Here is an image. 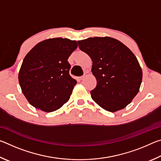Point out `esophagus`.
Here are the masks:
<instances>
[{"instance_id":"34e87169","label":"esophagus","mask_w":161,"mask_h":161,"mask_svg":"<svg viewBox=\"0 0 161 161\" xmlns=\"http://www.w3.org/2000/svg\"><path fill=\"white\" fill-rule=\"evenodd\" d=\"M84 78H85V76L84 75V76H81V77H80L79 79H80V80H84Z\"/></svg>"}]
</instances>
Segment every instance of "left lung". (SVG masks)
Listing matches in <instances>:
<instances>
[{"label":"left lung","instance_id":"1","mask_svg":"<svg viewBox=\"0 0 161 161\" xmlns=\"http://www.w3.org/2000/svg\"><path fill=\"white\" fill-rule=\"evenodd\" d=\"M79 47L90 57L97 86L92 99L103 109L115 112L126 107L138 94L142 70L131 51L118 40L94 37L79 40Z\"/></svg>","mask_w":161,"mask_h":161}]
</instances>
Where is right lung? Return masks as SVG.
Listing matches in <instances>:
<instances>
[{"label": "right lung", "mask_w": 161, "mask_h": 161, "mask_svg": "<svg viewBox=\"0 0 161 161\" xmlns=\"http://www.w3.org/2000/svg\"><path fill=\"white\" fill-rule=\"evenodd\" d=\"M77 47L75 40L51 38L39 42L27 54L18 80L32 107L52 112L68 102L77 81L69 75L67 59Z\"/></svg>", "instance_id": "obj_1"}]
</instances>
